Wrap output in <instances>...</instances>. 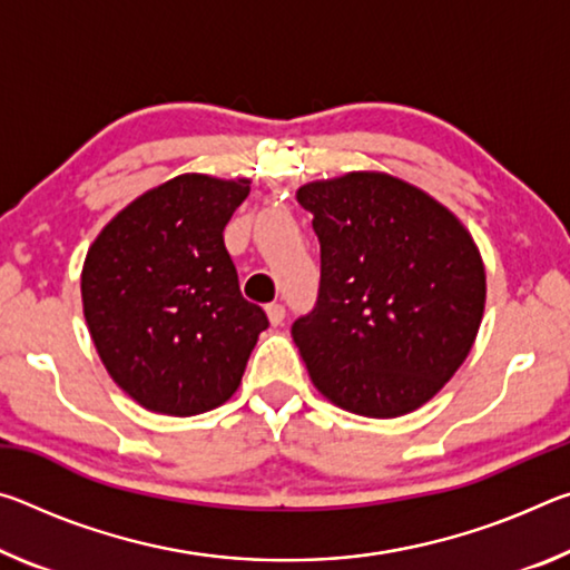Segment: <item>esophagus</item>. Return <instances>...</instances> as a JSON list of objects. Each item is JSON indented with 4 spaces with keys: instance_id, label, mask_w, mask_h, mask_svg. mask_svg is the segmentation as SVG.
<instances>
[{
    "instance_id": "obj_1",
    "label": "esophagus",
    "mask_w": 570,
    "mask_h": 570,
    "mask_svg": "<svg viewBox=\"0 0 570 570\" xmlns=\"http://www.w3.org/2000/svg\"><path fill=\"white\" fill-rule=\"evenodd\" d=\"M266 314H268V322H272L274 326H278V324L284 322V316H286V308H284V304L274 302V304H268V306H266Z\"/></svg>"
}]
</instances>
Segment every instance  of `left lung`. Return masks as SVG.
I'll return each mask as SVG.
<instances>
[{"instance_id": "8db88e82", "label": "left lung", "mask_w": 570, "mask_h": 570, "mask_svg": "<svg viewBox=\"0 0 570 570\" xmlns=\"http://www.w3.org/2000/svg\"><path fill=\"white\" fill-rule=\"evenodd\" d=\"M322 246L320 296L292 336L314 387L364 417L422 407L465 362L485 268L465 226L387 173H346L296 193Z\"/></svg>"}]
</instances>
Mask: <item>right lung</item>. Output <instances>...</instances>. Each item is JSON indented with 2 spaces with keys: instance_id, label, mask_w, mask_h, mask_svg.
<instances>
[{
  "instance_id": "1",
  "label": "right lung",
  "mask_w": 570,
  "mask_h": 570,
  "mask_svg": "<svg viewBox=\"0 0 570 570\" xmlns=\"http://www.w3.org/2000/svg\"><path fill=\"white\" fill-rule=\"evenodd\" d=\"M246 178L186 173L142 193L95 238L82 308L115 384L150 412L190 417L238 390L268 320L238 288L224 228Z\"/></svg>"
}]
</instances>
